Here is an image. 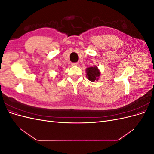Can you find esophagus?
I'll return each instance as SVG.
<instances>
[{
	"label": "esophagus",
	"instance_id": "34e87169",
	"mask_svg": "<svg viewBox=\"0 0 154 154\" xmlns=\"http://www.w3.org/2000/svg\"><path fill=\"white\" fill-rule=\"evenodd\" d=\"M71 65H72V66H78V63H72Z\"/></svg>",
	"mask_w": 154,
	"mask_h": 154
}]
</instances>
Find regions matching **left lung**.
<instances>
[{"label":"left lung","mask_w":154,"mask_h":154,"mask_svg":"<svg viewBox=\"0 0 154 154\" xmlns=\"http://www.w3.org/2000/svg\"><path fill=\"white\" fill-rule=\"evenodd\" d=\"M87 77L90 81L94 82L95 81H97L100 77V71L98 67L97 66L90 67L86 69Z\"/></svg>","instance_id":"obj_1"}]
</instances>
